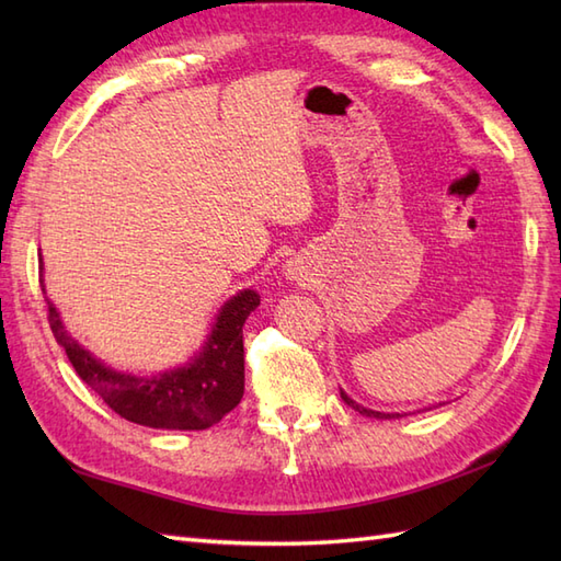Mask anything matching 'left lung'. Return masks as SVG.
I'll list each match as a JSON object with an SVG mask.
<instances>
[{
    "label": "left lung",
    "instance_id": "obj_1",
    "mask_svg": "<svg viewBox=\"0 0 561 561\" xmlns=\"http://www.w3.org/2000/svg\"><path fill=\"white\" fill-rule=\"evenodd\" d=\"M340 396H342V400L344 402H347L350 404V408H354L356 412H359V414H364V416H374V420H396V416H400V414H388V412H376V410H366L364 408V404H359V402H354L350 396H347V392H344V390H340Z\"/></svg>",
    "mask_w": 561,
    "mask_h": 561
}]
</instances>
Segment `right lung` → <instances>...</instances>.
Wrapping results in <instances>:
<instances>
[{"label":"right lung","instance_id":"1","mask_svg":"<svg viewBox=\"0 0 561 561\" xmlns=\"http://www.w3.org/2000/svg\"><path fill=\"white\" fill-rule=\"evenodd\" d=\"M45 301L47 323L59 347H65L75 371L123 420L151 428L199 432L221 422V416L241 402L245 386L243 323L250 311L260 306V296L253 289L236 294L221 306L217 323L211 325L197 356L181 368L157 376H133L101 364L69 335L53 301Z\"/></svg>","mask_w":561,"mask_h":561}]
</instances>
